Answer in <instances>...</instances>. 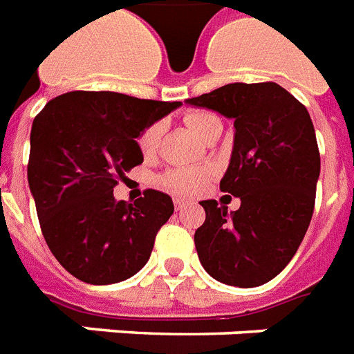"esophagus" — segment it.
<instances>
[{
    "label": "esophagus",
    "mask_w": 354,
    "mask_h": 354,
    "mask_svg": "<svg viewBox=\"0 0 354 354\" xmlns=\"http://www.w3.org/2000/svg\"><path fill=\"white\" fill-rule=\"evenodd\" d=\"M174 205H175V210L180 212V210H185L186 206L190 205V203H188V201H186V199H180V197H175Z\"/></svg>",
    "instance_id": "esophagus-1"
}]
</instances>
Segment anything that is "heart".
<instances>
[{
  "instance_id": "heart-1",
  "label": "heart",
  "mask_w": 354,
  "mask_h": 354,
  "mask_svg": "<svg viewBox=\"0 0 354 354\" xmlns=\"http://www.w3.org/2000/svg\"><path fill=\"white\" fill-rule=\"evenodd\" d=\"M216 115H212L208 111H190L185 115V122L197 137L203 138L210 122L216 120ZM159 138L160 124H151L140 133L137 144L142 157H146V159L153 157L155 151H157V146H159ZM208 177H210V171L205 168H175L166 171L160 177V183L171 192H175V194L192 195L205 188V185L208 183Z\"/></svg>"
}]
</instances>
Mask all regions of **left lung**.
<instances>
[{
	"label": "left lung",
	"mask_w": 354,
	"mask_h": 354,
	"mask_svg": "<svg viewBox=\"0 0 354 354\" xmlns=\"http://www.w3.org/2000/svg\"><path fill=\"white\" fill-rule=\"evenodd\" d=\"M186 104L221 113L236 128L221 190L241 206L228 214L201 201L199 261L221 283L259 287L289 265L315 210L320 151L309 111L274 82L226 84Z\"/></svg>",
	"instance_id": "8db88e82"
}]
</instances>
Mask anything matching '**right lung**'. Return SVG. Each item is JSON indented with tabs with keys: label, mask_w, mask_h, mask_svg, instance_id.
I'll return each mask as SVG.
<instances>
[{
	"label": "right lung",
	"mask_w": 354,
	"mask_h": 354,
	"mask_svg": "<svg viewBox=\"0 0 354 354\" xmlns=\"http://www.w3.org/2000/svg\"><path fill=\"white\" fill-rule=\"evenodd\" d=\"M180 102L144 100L113 91H71L53 98L30 129V194L50 252L91 285L118 283L148 263L171 197L146 190L135 203L113 188L142 164L137 138Z\"/></svg>",
	"instance_id": "right-lung-1"
}]
</instances>
